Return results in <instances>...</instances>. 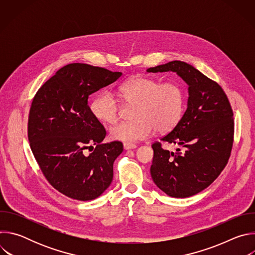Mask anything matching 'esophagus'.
<instances>
[{"instance_id": "34e87169", "label": "esophagus", "mask_w": 255, "mask_h": 255, "mask_svg": "<svg viewBox=\"0 0 255 255\" xmlns=\"http://www.w3.org/2000/svg\"><path fill=\"white\" fill-rule=\"evenodd\" d=\"M124 149L125 150H129V149H135L137 146L135 144H132V143H124Z\"/></svg>"}]
</instances>
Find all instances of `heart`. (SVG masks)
<instances>
[{
    "label": "heart",
    "mask_w": 255,
    "mask_h": 255,
    "mask_svg": "<svg viewBox=\"0 0 255 255\" xmlns=\"http://www.w3.org/2000/svg\"><path fill=\"white\" fill-rule=\"evenodd\" d=\"M119 96L126 106H135V120L111 128V137L118 141L133 143L148 138L154 130L169 132L184 115L186 93L176 83L160 84L151 78L135 77L120 86ZM91 111L98 121L113 124L120 116L121 106L112 93L101 92L93 99Z\"/></svg>",
    "instance_id": "1"
}]
</instances>
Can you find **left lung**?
<instances>
[{
	"instance_id": "1",
	"label": "left lung",
	"mask_w": 255,
	"mask_h": 255,
	"mask_svg": "<svg viewBox=\"0 0 255 255\" xmlns=\"http://www.w3.org/2000/svg\"><path fill=\"white\" fill-rule=\"evenodd\" d=\"M173 71L189 86L188 108L179 123L160 140L175 144L169 152L154 142L150 167L154 184L172 198H188L206 188L225 168L233 145L234 119L223 89L193 65L173 60L147 72Z\"/></svg>"
}]
</instances>
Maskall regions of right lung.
<instances>
[{"label": "right lung", "instance_id": "obj_1", "mask_svg": "<svg viewBox=\"0 0 255 255\" xmlns=\"http://www.w3.org/2000/svg\"><path fill=\"white\" fill-rule=\"evenodd\" d=\"M121 76L119 71L70 63L42 85L32 101L31 150L48 183L70 199L94 200L112 183L113 164L123 144L102 143L106 130L93 116L88 99ZM90 148L94 150L85 155Z\"/></svg>", "mask_w": 255, "mask_h": 255}]
</instances>
